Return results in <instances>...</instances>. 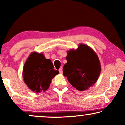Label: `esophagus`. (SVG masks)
Segmentation results:
<instances>
[{"mask_svg": "<svg viewBox=\"0 0 125 125\" xmlns=\"http://www.w3.org/2000/svg\"><path fill=\"white\" fill-rule=\"evenodd\" d=\"M59 72H60V74H62L63 71H62V68H60L59 70Z\"/></svg>", "mask_w": 125, "mask_h": 125, "instance_id": "1", "label": "esophagus"}]
</instances>
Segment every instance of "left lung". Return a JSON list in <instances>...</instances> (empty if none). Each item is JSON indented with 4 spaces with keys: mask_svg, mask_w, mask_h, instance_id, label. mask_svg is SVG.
Masks as SVG:
<instances>
[{
    "mask_svg": "<svg viewBox=\"0 0 125 125\" xmlns=\"http://www.w3.org/2000/svg\"><path fill=\"white\" fill-rule=\"evenodd\" d=\"M66 59L63 74L72 86L83 91L96 83L101 68L98 56L92 48L80 44L77 49L68 51Z\"/></svg>",
    "mask_w": 125,
    "mask_h": 125,
    "instance_id": "8db88e82",
    "label": "left lung"
}]
</instances>
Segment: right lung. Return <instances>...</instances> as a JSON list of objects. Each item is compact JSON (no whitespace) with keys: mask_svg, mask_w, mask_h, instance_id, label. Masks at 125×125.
Returning <instances> with one entry per match:
<instances>
[{"mask_svg":"<svg viewBox=\"0 0 125 125\" xmlns=\"http://www.w3.org/2000/svg\"><path fill=\"white\" fill-rule=\"evenodd\" d=\"M59 73L51 60L46 59L43 53L33 52L24 65L23 77L30 90L40 93L49 88L52 80Z\"/></svg>","mask_w":125,"mask_h":125,"instance_id":"right-lung-1","label":"right lung"}]
</instances>
